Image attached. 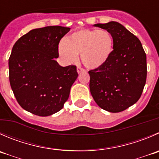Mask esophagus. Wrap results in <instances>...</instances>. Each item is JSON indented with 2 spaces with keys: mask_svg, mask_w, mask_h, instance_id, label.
<instances>
[{
  "mask_svg": "<svg viewBox=\"0 0 159 159\" xmlns=\"http://www.w3.org/2000/svg\"><path fill=\"white\" fill-rule=\"evenodd\" d=\"M77 71H78V74H80V73H82V72H86V70L78 66V67H77Z\"/></svg>",
  "mask_w": 159,
  "mask_h": 159,
  "instance_id": "esophagus-1",
  "label": "esophagus"
}]
</instances>
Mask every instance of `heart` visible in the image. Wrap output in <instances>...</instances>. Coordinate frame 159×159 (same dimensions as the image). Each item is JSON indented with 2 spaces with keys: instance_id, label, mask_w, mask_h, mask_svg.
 Segmentation results:
<instances>
[{
  "instance_id": "b5f03b06",
  "label": "heart",
  "mask_w": 159,
  "mask_h": 159,
  "mask_svg": "<svg viewBox=\"0 0 159 159\" xmlns=\"http://www.w3.org/2000/svg\"><path fill=\"white\" fill-rule=\"evenodd\" d=\"M113 50V39L106 30L83 29L73 32L58 47L60 55L69 62H75L78 55L84 66L96 69L104 65Z\"/></svg>"
}]
</instances>
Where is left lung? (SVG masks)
<instances>
[{
    "label": "left lung",
    "instance_id": "left-lung-1",
    "mask_svg": "<svg viewBox=\"0 0 159 159\" xmlns=\"http://www.w3.org/2000/svg\"><path fill=\"white\" fill-rule=\"evenodd\" d=\"M94 26L112 35L113 50L104 65L89 71L91 94L102 109L122 112L136 103L142 94L147 78L146 53L139 39L119 22Z\"/></svg>",
    "mask_w": 159,
    "mask_h": 159
}]
</instances>
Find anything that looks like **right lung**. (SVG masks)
<instances>
[{"mask_svg": "<svg viewBox=\"0 0 159 159\" xmlns=\"http://www.w3.org/2000/svg\"><path fill=\"white\" fill-rule=\"evenodd\" d=\"M63 26L35 29L15 43L8 60L9 81L18 104L28 112L47 116L61 110L78 78L75 65L61 67L58 45L70 31Z\"/></svg>", "mask_w": 159, "mask_h": 159, "instance_id": "add662e5", "label": "right lung"}]
</instances>
